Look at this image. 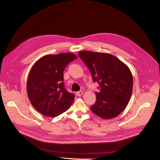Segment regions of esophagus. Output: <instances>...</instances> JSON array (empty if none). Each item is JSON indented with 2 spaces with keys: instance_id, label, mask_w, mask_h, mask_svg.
Returning a JSON list of instances; mask_svg holds the SVG:
<instances>
[{
  "instance_id": "obj_1",
  "label": "esophagus",
  "mask_w": 160,
  "mask_h": 160,
  "mask_svg": "<svg viewBox=\"0 0 160 160\" xmlns=\"http://www.w3.org/2000/svg\"><path fill=\"white\" fill-rule=\"evenodd\" d=\"M83 94V91H79L76 92V95L77 96H81Z\"/></svg>"
}]
</instances>
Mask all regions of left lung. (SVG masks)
I'll return each instance as SVG.
<instances>
[{
  "label": "left lung",
  "mask_w": 160,
  "mask_h": 160,
  "mask_svg": "<svg viewBox=\"0 0 160 160\" xmlns=\"http://www.w3.org/2000/svg\"><path fill=\"white\" fill-rule=\"evenodd\" d=\"M89 69L93 82L99 84L91 111L103 119L117 117L126 107L133 90V77L129 67L116 57L105 52H79Z\"/></svg>",
  "instance_id": "left-lung-1"
}]
</instances>
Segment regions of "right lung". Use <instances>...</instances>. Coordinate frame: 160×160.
Here are the masks:
<instances>
[{
    "instance_id": "add662e5",
    "label": "right lung",
    "mask_w": 160,
    "mask_h": 160,
    "mask_svg": "<svg viewBox=\"0 0 160 160\" xmlns=\"http://www.w3.org/2000/svg\"><path fill=\"white\" fill-rule=\"evenodd\" d=\"M77 58L70 52L47 55L32 67L27 79V94L32 105L41 114L55 118L71 107L75 95L65 88L63 71Z\"/></svg>"
}]
</instances>
